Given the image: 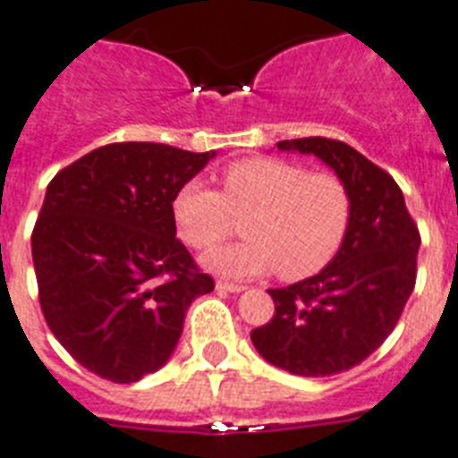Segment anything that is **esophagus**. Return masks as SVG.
I'll return each instance as SVG.
<instances>
[{
  "label": "esophagus",
  "mask_w": 458,
  "mask_h": 458,
  "mask_svg": "<svg viewBox=\"0 0 458 458\" xmlns=\"http://www.w3.org/2000/svg\"><path fill=\"white\" fill-rule=\"evenodd\" d=\"M216 289H221V292H230V293H240L244 292V284H237V282H228V280H218L216 282Z\"/></svg>",
  "instance_id": "obj_1"
}]
</instances>
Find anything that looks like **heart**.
Returning a JSON list of instances; mask_svg holds the SVG:
<instances>
[{
	"label": "heart",
	"mask_w": 458,
	"mask_h": 458,
	"mask_svg": "<svg viewBox=\"0 0 458 458\" xmlns=\"http://www.w3.org/2000/svg\"><path fill=\"white\" fill-rule=\"evenodd\" d=\"M171 216L185 244L209 251L244 216L247 240L218 249L204 266L233 277L277 270L282 280L313 277L336 259L351 233L352 195L332 171L282 157H247L221 171V192L199 181L178 188Z\"/></svg>",
	"instance_id": "1"
}]
</instances>
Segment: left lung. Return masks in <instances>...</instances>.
I'll list each match as a JSON object with an SVG mask.
<instances>
[{
	"mask_svg": "<svg viewBox=\"0 0 458 458\" xmlns=\"http://www.w3.org/2000/svg\"><path fill=\"white\" fill-rule=\"evenodd\" d=\"M280 150L315 155L352 195V223L325 270L282 289H267L273 319L251 344L275 367L296 377H332L367 360L395 329L416 284L421 235L403 191L388 171L344 140H280Z\"/></svg>",
	"mask_w": 458,
	"mask_h": 458,
	"instance_id": "obj_1",
	"label": "left lung"
}]
</instances>
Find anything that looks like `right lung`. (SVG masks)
<instances>
[{
	"label": "right lung",
	"mask_w": 458,
	"mask_h": 458,
	"mask_svg": "<svg viewBox=\"0 0 458 458\" xmlns=\"http://www.w3.org/2000/svg\"><path fill=\"white\" fill-rule=\"evenodd\" d=\"M216 152L110 143L51 178L32 230L39 306L61 345L113 384L157 371L192 301L214 292L171 202Z\"/></svg>",
	"instance_id": "add662e5"
}]
</instances>
